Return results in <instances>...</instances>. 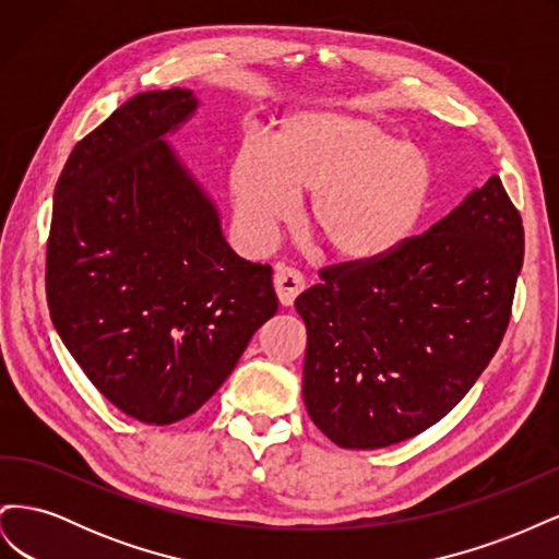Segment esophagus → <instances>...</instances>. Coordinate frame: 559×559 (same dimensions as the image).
Wrapping results in <instances>:
<instances>
[{
    "label": "esophagus",
    "mask_w": 559,
    "mask_h": 559,
    "mask_svg": "<svg viewBox=\"0 0 559 559\" xmlns=\"http://www.w3.org/2000/svg\"><path fill=\"white\" fill-rule=\"evenodd\" d=\"M302 289H306V280H302L298 270L286 267V265H277V270H275V292H277V298H280L284 308L294 306L296 296Z\"/></svg>",
    "instance_id": "esophagus-1"
}]
</instances>
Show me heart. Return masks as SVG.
Returning <instances> with one entry per match:
<instances>
[{"label":"heart","instance_id":"b5f03b06","mask_svg":"<svg viewBox=\"0 0 559 559\" xmlns=\"http://www.w3.org/2000/svg\"><path fill=\"white\" fill-rule=\"evenodd\" d=\"M436 173L427 151L366 116L298 111L267 146L242 144L228 167L242 240L273 245L310 198L308 228L335 261L373 263L408 242L425 218Z\"/></svg>","mask_w":559,"mask_h":559}]
</instances>
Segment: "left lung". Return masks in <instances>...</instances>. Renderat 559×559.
<instances>
[{"mask_svg":"<svg viewBox=\"0 0 559 559\" xmlns=\"http://www.w3.org/2000/svg\"><path fill=\"white\" fill-rule=\"evenodd\" d=\"M522 257V218L495 175L386 259L321 270L296 298L317 429L376 450L443 419L501 345Z\"/></svg>","mask_w":559,"mask_h":559,"instance_id":"obj_1","label":"left lung"}]
</instances>
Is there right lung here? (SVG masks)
<instances>
[{
  "mask_svg": "<svg viewBox=\"0 0 559 559\" xmlns=\"http://www.w3.org/2000/svg\"><path fill=\"white\" fill-rule=\"evenodd\" d=\"M198 107L148 91L83 138L56 183L46 247L53 326L118 411L175 425L210 401L277 312L273 267L249 263L163 140Z\"/></svg>",
  "mask_w": 559,
  "mask_h": 559,
  "instance_id": "obj_1",
  "label": "right lung"
}]
</instances>
